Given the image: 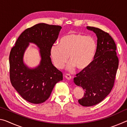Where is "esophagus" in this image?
Listing matches in <instances>:
<instances>
[{
    "label": "esophagus",
    "instance_id": "esophagus-1",
    "mask_svg": "<svg viewBox=\"0 0 127 127\" xmlns=\"http://www.w3.org/2000/svg\"><path fill=\"white\" fill-rule=\"evenodd\" d=\"M65 77L66 79H68V80H70V79H71L72 78V77L69 74H66L65 75Z\"/></svg>",
    "mask_w": 127,
    "mask_h": 127
}]
</instances>
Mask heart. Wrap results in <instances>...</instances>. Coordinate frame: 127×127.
<instances>
[{"label": "heart", "instance_id": "b5f03b06", "mask_svg": "<svg viewBox=\"0 0 127 127\" xmlns=\"http://www.w3.org/2000/svg\"><path fill=\"white\" fill-rule=\"evenodd\" d=\"M95 40L91 36L79 33L70 32L63 36L59 45L54 44L50 53L53 62L58 69H62L68 60V69L76 67L82 70L88 67L93 61L96 50Z\"/></svg>", "mask_w": 127, "mask_h": 127}]
</instances>
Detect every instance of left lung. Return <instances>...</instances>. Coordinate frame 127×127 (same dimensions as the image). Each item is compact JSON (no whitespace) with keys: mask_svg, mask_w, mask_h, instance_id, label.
Wrapping results in <instances>:
<instances>
[{"mask_svg":"<svg viewBox=\"0 0 127 127\" xmlns=\"http://www.w3.org/2000/svg\"><path fill=\"white\" fill-rule=\"evenodd\" d=\"M96 33L97 48L91 64L76 74L74 82L84 90L83 97L78 100L83 106L98 104L110 94L114 86L119 65L117 47L108 33L98 28L87 26Z\"/></svg>","mask_w":127,"mask_h":127,"instance_id":"left-lung-1","label":"left lung"}]
</instances>
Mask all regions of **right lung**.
Returning a JSON list of instances; mask_svg holds the SVG:
<instances>
[{
  "instance_id": "add662e5",
  "label": "right lung",
  "mask_w": 127,
  "mask_h": 127,
  "mask_svg": "<svg viewBox=\"0 0 127 127\" xmlns=\"http://www.w3.org/2000/svg\"><path fill=\"white\" fill-rule=\"evenodd\" d=\"M61 26L38 23L25 30L17 40L9 55L10 82L27 101L41 104L50 97L57 83L63 80V73L52 64L50 50L58 37ZM30 43L40 49V64L30 68L23 62V55Z\"/></svg>"
}]
</instances>
